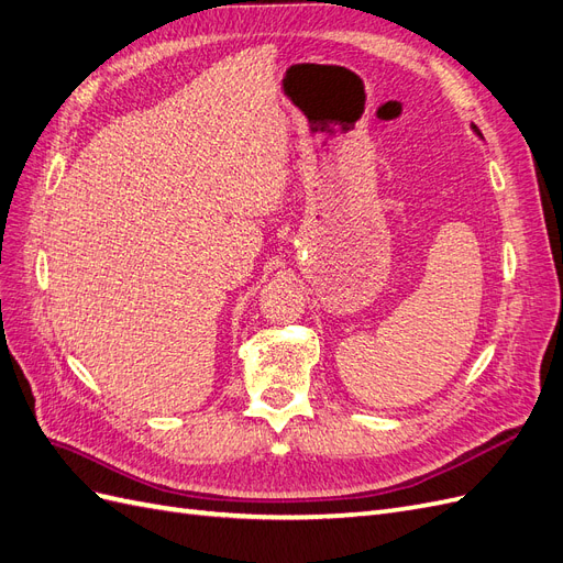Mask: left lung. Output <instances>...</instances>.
<instances>
[{
	"label": "left lung",
	"instance_id": "1",
	"mask_svg": "<svg viewBox=\"0 0 563 563\" xmlns=\"http://www.w3.org/2000/svg\"><path fill=\"white\" fill-rule=\"evenodd\" d=\"M472 131H474V133H476V135H479V139H484V135H482V131H479V129H476V126H474V124H472Z\"/></svg>",
	"mask_w": 563,
	"mask_h": 563
}]
</instances>
